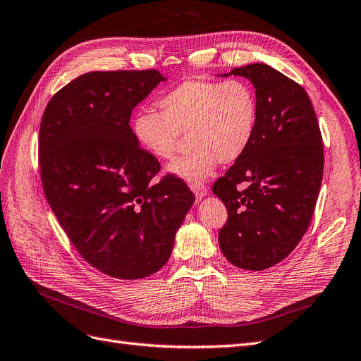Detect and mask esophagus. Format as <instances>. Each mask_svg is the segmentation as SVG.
<instances>
[{
	"instance_id": "34e87169",
	"label": "esophagus",
	"mask_w": 361,
	"mask_h": 361,
	"mask_svg": "<svg viewBox=\"0 0 361 361\" xmlns=\"http://www.w3.org/2000/svg\"><path fill=\"white\" fill-rule=\"evenodd\" d=\"M190 188H191V191L194 192L195 199H197V200H202V199L204 197V195L207 194L206 187H204V185H202V183H191Z\"/></svg>"
}]
</instances>
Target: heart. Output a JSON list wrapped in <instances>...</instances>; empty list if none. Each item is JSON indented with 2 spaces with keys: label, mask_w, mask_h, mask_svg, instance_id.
Segmentation results:
<instances>
[{
  "label": "heart",
  "mask_w": 361,
  "mask_h": 361,
  "mask_svg": "<svg viewBox=\"0 0 361 361\" xmlns=\"http://www.w3.org/2000/svg\"><path fill=\"white\" fill-rule=\"evenodd\" d=\"M158 106L161 114L141 111L134 117V138L152 157L171 159L179 135L187 134L191 149L167 171L188 183L211 178L218 162L238 161L256 130V96L241 80H185L162 94Z\"/></svg>",
  "instance_id": "b5f03b06"
}]
</instances>
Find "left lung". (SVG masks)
<instances>
[{"label": "left lung", "mask_w": 361, "mask_h": 361, "mask_svg": "<svg viewBox=\"0 0 361 361\" xmlns=\"http://www.w3.org/2000/svg\"><path fill=\"white\" fill-rule=\"evenodd\" d=\"M231 75L255 85L257 122L244 155L212 187L228 211L218 243L232 265L262 271L285 259L307 231L322 182V137L300 84L264 63L218 76Z\"/></svg>", "instance_id": "1"}]
</instances>
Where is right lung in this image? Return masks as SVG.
I'll use <instances>...</instances> for the list:
<instances>
[{
	"mask_svg": "<svg viewBox=\"0 0 361 361\" xmlns=\"http://www.w3.org/2000/svg\"><path fill=\"white\" fill-rule=\"evenodd\" d=\"M162 81L158 71L84 73L42 117L39 166L51 209L78 253L114 279H143L166 265L195 200L179 178L150 183L159 162L129 126Z\"/></svg>",
	"mask_w": 361,
	"mask_h": 361,
	"instance_id": "obj_1",
	"label": "right lung"
}]
</instances>
